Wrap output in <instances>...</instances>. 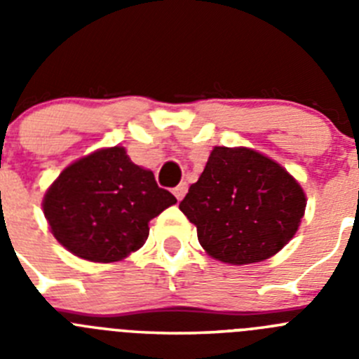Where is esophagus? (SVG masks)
<instances>
[{"instance_id": "esophagus-1", "label": "esophagus", "mask_w": 359, "mask_h": 359, "mask_svg": "<svg viewBox=\"0 0 359 359\" xmlns=\"http://www.w3.org/2000/svg\"><path fill=\"white\" fill-rule=\"evenodd\" d=\"M187 190H189V187H187V183H180V185H177L176 189L172 190V192H174V196H176V199H177V201H182V199L185 198Z\"/></svg>"}]
</instances>
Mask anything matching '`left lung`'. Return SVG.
<instances>
[{
    "mask_svg": "<svg viewBox=\"0 0 359 359\" xmlns=\"http://www.w3.org/2000/svg\"><path fill=\"white\" fill-rule=\"evenodd\" d=\"M180 210L196 224L208 255L226 264H253L293 239L306 194L284 167L261 152L214 147Z\"/></svg>",
    "mask_w": 359,
    "mask_h": 359,
    "instance_id": "8db88e82",
    "label": "left lung"
}]
</instances>
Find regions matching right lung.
<instances>
[{"label":"right lung","instance_id":"obj_1","mask_svg":"<svg viewBox=\"0 0 359 359\" xmlns=\"http://www.w3.org/2000/svg\"><path fill=\"white\" fill-rule=\"evenodd\" d=\"M176 203L123 147L95 151L68 165L43 199L52 233L73 255L116 262L144 246L149 221Z\"/></svg>","mask_w":359,"mask_h":359}]
</instances>
